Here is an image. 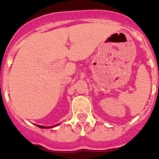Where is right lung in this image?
I'll return each instance as SVG.
<instances>
[{
	"instance_id": "right-lung-1",
	"label": "right lung",
	"mask_w": 159,
	"mask_h": 159,
	"mask_svg": "<svg viewBox=\"0 0 159 159\" xmlns=\"http://www.w3.org/2000/svg\"><path fill=\"white\" fill-rule=\"evenodd\" d=\"M36 126H37V127H40V128H51V127H43V126H40V125H36Z\"/></svg>"
}]
</instances>
